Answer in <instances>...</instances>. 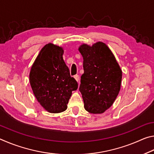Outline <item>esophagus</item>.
Here are the masks:
<instances>
[{
	"label": "esophagus",
	"mask_w": 154,
	"mask_h": 154,
	"mask_svg": "<svg viewBox=\"0 0 154 154\" xmlns=\"http://www.w3.org/2000/svg\"><path fill=\"white\" fill-rule=\"evenodd\" d=\"M74 78H75V80H76L77 82H79V75H75V76H74Z\"/></svg>",
	"instance_id": "1"
}]
</instances>
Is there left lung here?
I'll use <instances>...</instances> for the list:
<instances>
[{"label":"left lung","mask_w":154,"mask_h":154,"mask_svg":"<svg viewBox=\"0 0 154 154\" xmlns=\"http://www.w3.org/2000/svg\"><path fill=\"white\" fill-rule=\"evenodd\" d=\"M79 50L83 58L84 72L81 77L79 90L84 108L91 113H103L118 95L122 70L105 43L98 42L92 47L82 45Z\"/></svg>","instance_id":"obj_1"}]
</instances>
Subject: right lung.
Here are the masks:
<instances>
[{"instance_id":"add662e5","label":"right lung","mask_w":154,"mask_h":154,"mask_svg":"<svg viewBox=\"0 0 154 154\" xmlns=\"http://www.w3.org/2000/svg\"><path fill=\"white\" fill-rule=\"evenodd\" d=\"M62 55L63 49L60 47L47 44L41 50L30 72V85L38 102L54 113L66 110L72 92L78 88Z\"/></svg>"}]
</instances>
